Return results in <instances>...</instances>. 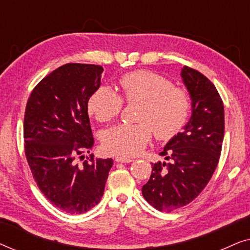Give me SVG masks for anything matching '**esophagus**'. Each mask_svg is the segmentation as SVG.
<instances>
[{"instance_id": "34e87169", "label": "esophagus", "mask_w": 250, "mask_h": 250, "mask_svg": "<svg viewBox=\"0 0 250 250\" xmlns=\"http://www.w3.org/2000/svg\"><path fill=\"white\" fill-rule=\"evenodd\" d=\"M116 162L117 163H131V162H133V160L131 159V158H127V157H117V158L115 159Z\"/></svg>"}]
</instances>
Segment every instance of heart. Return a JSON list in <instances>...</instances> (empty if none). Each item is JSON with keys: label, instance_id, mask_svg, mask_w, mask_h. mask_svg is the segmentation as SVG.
<instances>
[{"label": "heart", "instance_id": "1", "mask_svg": "<svg viewBox=\"0 0 250 250\" xmlns=\"http://www.w3.org/2000/svg\"><path fill=\"white\" fill-rule=\"evenodd\" d=\"M122 97L109 86H99L87 99V111L97 121L105 123L121 114L124 101L141 102L138 124H119L105 131L102 138L104 151L131 157L142 151L152 133L162 141L173 139L186 126L191 110V99L183 88L174 86L168 78L150 70H136L119 80Z\"/></svg>", "mask_w": 250, "mask_h": 250}]
</instances>
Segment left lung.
Here are the masks:
<instances>
[{"label": "left lung", "instance_id": "1", "mask_svg": "<svg viewBox=\"0 0 250 250\" xmlns=\"http://www.w3.org/2000/svg\"><path fill=\"white\" fill-rule=\"evenodd\" d=\"M181 76L192 100V116L159 153L169 162L152 164L142 188L145 199L167 213L190 204L205 189L217 167L224 138V105L216 87L188 66Z\"/></svg>", "mask_w": 250, "mask_h": 250}]
</instances>
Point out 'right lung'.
<instances>
[{"instance_id":"right-lung-1","label":"right lung","mask_w":250,"mask_h":250,"mask_svg":"<svg viewBox=\"0 0 250 250\" xmlns=\"http://www.w3.org/2000/svg\"><path fill=\"white\" fill-rule=\"evenodd\" d=\"M99 64L66 63L34 87L23 118L25 155L37 187L68 214L97 206L104 192L112 159L84 153L93 148L87 99L100 86Z\"/></svg>"}]
</instances>
